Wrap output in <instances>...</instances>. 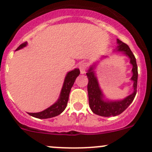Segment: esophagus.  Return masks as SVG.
<instances>
[{
	"label": "esophagus",
	"instance_id": "1",
	"mask_svg": "<svg viewBox=\"0 0 152 152\" xmlns=\"http://www.w3.org/2000/svg\"><path fill=\"white\" fill-rule=\"evenodd\" d=\"M87 68V64L86 62H83V63H81L79 65V69H80V72L82 74L86 73V70Z\"/></svg>",
	"mask_w": 152,
	"mask_h": 152
}]
</instances>
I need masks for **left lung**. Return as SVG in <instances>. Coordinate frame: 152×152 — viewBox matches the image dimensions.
<instances>
[{"mask_svg":"<svg viewBox=\"0 0 152 152\" xmlns=\"http://www.w3.org/2000/svg\"><path fill=\"white\" fill-rule=\"evenodd\" d=\"M117 50L122 52V53L128 56L130 59V63L132 65V76L131 80L133 81V88L134 91L131 95L124 99L123 100L119 101H109L104 100V96L99 87L98 79L95 75L94 67L95 65H92L87 70V74L88 78V85H87V92H88L89 105L90 109L95 114L104 117H110V116H116L122 113L130 104L133 102L135 95L137 93V66L136 59L134 54L130 50L129 47L126 43L117 39Z\"/></svg>","mask_w":152,"mask_h":152,"instance_id":"8db88e82","label":"left lung"}]
</instances>
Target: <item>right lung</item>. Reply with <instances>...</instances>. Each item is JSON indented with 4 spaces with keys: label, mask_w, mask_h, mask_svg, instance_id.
Listing matches in <instances>:
<instances>
[{
    "label": "right lung",
    "mask_w": 152,
    "mask_h": 152,
    "mask_svg": "<svg viewBox=\"0 0 152 152\" xmlns=\"http://www.w3.org/2000/svg\"><path fill=\"white\" fill-rule=\"evenodd\" d=\"M26 45L27 42H23L16 49V50H20V49L23 48V47H26ZM79 74H80V70L78 68H76L73 70L68 72L67 73L66 76H65L63 86H62V90H61L60 96H59L57 102L53 104L52 106H50V107L47 108L46 110H43V111L36 113H28V115L34 118H37L45 119L55 117V116H57L59 114H61L65 110V109L66 108L71 87H73L75 80H76V79Z\"/></svg>",
    "instance_id": "obj_1"
}]
</instances>
